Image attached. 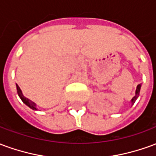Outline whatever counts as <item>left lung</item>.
I'll return each instance as SVG.
<instances>
[{"label": "left lung", "instance_id": "left-lung-1", "mask_svg": "<svg viewBox=\"0 0 156 156\" xmlns=\"http://www.w3.org/2000/svg\"><path fill=\"white\" fill-rule=\"evenodd\" d=\"M140 88H141V84H139L137 86V88H136V90H135V95H134V97L132 98V99H131V104H132V105H134V102L136 101V99H137L138 97H139V95H140Z\"/></svg>", "mask_w": 156, "mask_h": 156}]
</instances>
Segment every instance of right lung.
<instances>
[{
	"instance_id": "add662e5",
	"label": "right lung",
	"mask_w": 156,
	"mask_h": 156,
	"mask_svg": "<svg viewBox=\"0 0 156 156\" xmlns=\"http://www.w3.org/2000/svg\"><path fill=\"white\" fill-rule=\"evenodd\" d=\"M16 90H17V94H18V96L20 97V98L22 99V101L26 105H27L29 108H32L33 110H37V105H36L34 102H32V100H30V99H28L27 98H26L25 96L23 95V94H22V90H21L20 87H19L17 84H16Z\"/></svg>"
}]
</instances>
